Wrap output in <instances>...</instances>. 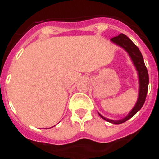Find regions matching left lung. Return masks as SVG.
Listing matches in <instances>:
<instances>
[{
  "instance_id": "obj_1",
  "label": "left lung",
  "mask_w": 159,
  "mask_h": 159,
  "mask_svg": "<svg viewBox=\"0 0 159 159\" xmlns=\"http://www.w3.org/2000/svg\"><path fill=\"white\" fill-rule=\"evenodd\" d=\"M111 40L116 44H117V45L123 48L125 51L128 53L134 67H136V70L138 71V75H139V91L138 100L133 109L130 111V113L126 117L122 119H119V120H111V119L103 117L102 115L99 113V116L104 120H106V121L110 122V123H114V124H120V123H124V122L127 121L128 119H130L131 117H133L141 109L142 107L144 104L146 97H147V91H148L149 75L141 52L139 51V48L126 35L121 33L118 36L111 38Z\"/></svg>"
}]
</instances>
